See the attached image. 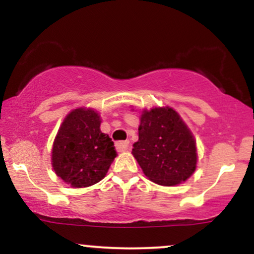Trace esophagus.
Listing matches in <instances>:
<instances>
[{"label": "esophagus", "mask_w": 254, "mask_h": 254, "mask_svg": "<svg viewBox=\"0 0 254 254\" xmlns=\"http://www.w3.org/2000/svg\"><path fill=\"white\" fill-rule=\"evenodd\" d=\"M116 147H117L118 151H125V150H127L130 148V142L129 141L118 142V143L116 144Z\"/></svg>", "instance_id": "esophagus-1"}]
</instances>
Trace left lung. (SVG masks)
Segmentation results:
<instances>
[{"mask_svg":"<svg viewBox=\"0 0 254 254\" xmlns=\"http://www.w3.org/2000/svg\"><path fill=\"white\" fill-rule=\"evenodd\" d=\"M132 155L145 177L162 186L186 182L197 167L196 139L170 106L142 111Z\"/></svg>","mask_w":254,"mask_h":254,"instance_id":"1","label":"left lung"}]
</instances>
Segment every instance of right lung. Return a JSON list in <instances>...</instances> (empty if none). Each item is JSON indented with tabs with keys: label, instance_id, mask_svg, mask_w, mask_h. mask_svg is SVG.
I'll use <instances>...</instances> for the list:
<instances>
[{
	"label": "right lung",
	"instance_id": "right-lung-1",
	"mask_svg": "<svg viewBox=\"0 0 254 254\" xmlns=\"http://www.w3.org/2000/svg\"><path fill=\"white\" fill-rule=\"evenodd\" d=\"M100 115L78 107L65 116L51 151L55 173L72 188H88L104 179L117 156L112 139L100 130Z\"/></svg>",
	"mask_w": 254,
	"mask_h": 254
}]
</instances>
